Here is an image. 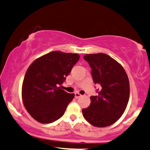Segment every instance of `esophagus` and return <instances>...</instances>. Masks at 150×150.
Masks as SVG:
<instances>
[{"label":"esophagus","mask_w":150,"mask_h":150,"mask_svg":"<svg viewBox=\"0 0 150 150\" xmlns=\"http://www.w3.org/2000/svg\"><path fill=\"white\" fill-rule=\"evenodd\" d=\"M82 96L81 94H80L79 93H75V97L76 98H80Z\"/></svg>","instance_id":"esophagus-1"}]
</instances>
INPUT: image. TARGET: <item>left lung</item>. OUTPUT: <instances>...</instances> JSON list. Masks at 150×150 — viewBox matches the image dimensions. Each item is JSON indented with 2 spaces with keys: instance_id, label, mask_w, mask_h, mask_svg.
I'll use <instances>...</instances> for the list:
<instances>
[{
  "instance_id": "1",
  "label": "left lung",
  "mask_w": 150,
  "mask_h": 150,
  "mask_svg": "<svg viewBox=\"0 0 150 150\" xmlns=\"http://www.w3.org/2000/svg\"><path fill=\"white\" fill-rule=\"evenodd\" d=\"M91 68L95 84L100 85L98 95L91 96V105L82 110L85 119L96 127H105L119 120L129 99V78L124 67L103 53L83 57Z\"/></svg>"
}]
</instances>
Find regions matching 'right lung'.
Returning <instances> with one entry per match:
<instances>
[{
    "label": "right lung",
    "instance_id": "right-lung-1",
    "mask_svg": "<svg viewBox=\"0 0 150 150\" xmlns=\"http://www.w3.org/2000/svg\"><path fill=\"white\" fill-rule=\"evenodd\" d=\"M79 59L78 54L54 51L30 64L22 85V100L38 122L50 124L64 115L75 94L63 91L60 86Z\"/></svg>",
    "mask_w": 150,
    "mask_h": 150
}]
</instances>
